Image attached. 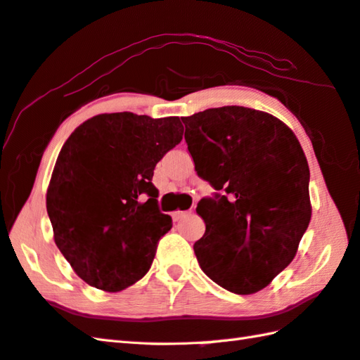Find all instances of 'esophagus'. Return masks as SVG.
I'll list each match as a JSON object with an SVG mask.
<instances>
[{"label": "esophagus", "mask_w": 360, "mask_h": 360, "mask_svg": "<svg viewBox=\"0 0 360 360\" xmlns=\"http://www.w3.org/2000/svg\"><path fill=\"white\" fill-rule=\"evenodd\" d=\"M190 212H187V210H176V212H173V220L174 221H181L182 218H186Z\"/></svg>", "instance_id": "1"}]
</instances>
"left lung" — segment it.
Listing matches in <instances>:
<instances>
[{
  "instance_id": "8db88e82",
  "label": "left lung",
  "mask_w": 360,
  "mask_h": 360,
  "mask_svg": "<svg viewBox=\"0 0 360 360\" xmlns=\"http://www.w3.org/2000/svg\"><path fill=\"white\" fill-rule=\"evenodd\" d=\"M200 178L217 193L196 212L206 232L193 250L226 290H262L292 262L312 215L309 165L293 131L266 112L224 105L182 117Z\"/></svg>"
}]
</instances>
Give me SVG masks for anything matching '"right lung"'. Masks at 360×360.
<instances>
[{"instance_id": "add662e5", "label": "right lung", "mask_w": 360, "mask_h": 360, "mask_svg": "<svg viewBox=\"0 0 360 360\" xmlns=\"http://www.w3.org/2000/svg\"><path fill=\"white\" fill-rule=\"evenodd\" d=\"M178 117L101 114L63 143L46 192L54 242L91 287L120 292L150 270L172 217L158 206L153 172L182 140Z\"/></svg>"}]
</instances>
